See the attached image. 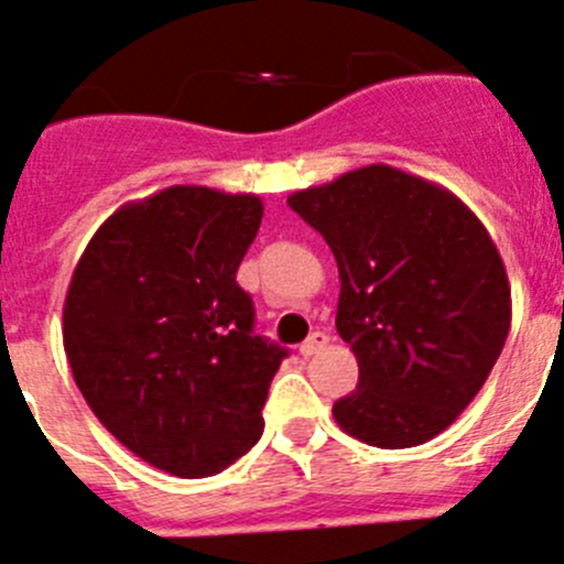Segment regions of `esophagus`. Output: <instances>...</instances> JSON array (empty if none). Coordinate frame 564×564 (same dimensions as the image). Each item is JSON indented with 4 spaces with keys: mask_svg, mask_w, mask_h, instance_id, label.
Returning <instances> with one entry per match:
<instances>
[{
    "mask_svg": "<svg viewBox=\"0 0 564 564\" xmlns=\"http://www.w3.org/2000/svg\"><path fill=\"white\" fill-rule=\"evenodd\" d=\"M327 344H329V335L322 333V329H316V333H310L307 340H304V344L299 346V352H302L304 358H313V355L322 352V349Z\"/></svg>",
    "mask_w": 564,
    "mask_h": 564,
    "instance_id": "obj_1",
    "label": "esophagus"
}]
</instances>
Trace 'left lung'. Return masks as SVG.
Segmentation results:
<instances>
[{"label":"left lung","instance_id":"8db88e82","mask_svg":"<svg viewBox=\"0 0 564 564\" xmlns=\"http://www.w3.org/2000/svg\"><path fill=\"white\" fill-rule=\"evenodd\" d=\"M333 248L335 327L358 358V389L333 405L371 447L431 442L487 383L511 324L498 246L451 189L369 164L288 198Z\"/></svg>","mask_w":564,"mask_h":564}]
</instances>
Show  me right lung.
<instances>
[{
    "label": "right lung",
    "instance_id": "obj_1",
    "mask_svg": "<svg viewBox=\"0 0 564 564\" xmlns=\"http://www.w3.org/2000/svg\"><path fill=\"white\" fill-rule=\"evenodd\" d=\"M260 224L257 195L175 184L113 212L72 273L64 349L83 400L178 478L220 473L262 436L288 349L251 333L237 285Z\"/></svg>",
    "mask_w": 564,
    "mask_h": 564
}]
</instances>
